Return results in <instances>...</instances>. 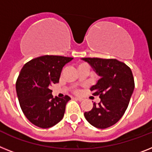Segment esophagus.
Wrapping results in <instances>:
<instances>
[{"mask_svg": "<svg viewBox=\"0 0 152 152\" xmlns=\"http://www.w3.org/2000/svg\"><path fill=\"white\" fill-rule=\"evenodd\" d=\"M74 99H75V100H79V101H82L83 100V98H81V97H74Z\"/></svg>", "mask_w": 152, "mask_h": 152, "instance_id": "esophagus-1", "label": "esophagus"}]
</instances>
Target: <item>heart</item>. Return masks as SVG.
<instances>
[{"mask_svg":"<svg viewBox=\"0 0 152 152\" xmlns=\"http://www.w3.org/2000/svg\"><path fill=\"white\" fill-rule=\"evenodd\" d=\"M83 64H85V63H80V65H79V66H81V65H83Z\"/></svg>","mask_w":152,"mask_h":152,"instance_id":"1","label":"heart"}]
</instances>
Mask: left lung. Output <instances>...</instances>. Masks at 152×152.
<instances>
[{"label":"left lung","mask_w":152,"mask_h":152,"mask_svg":"<svg viewBox=\"0 0 152 152\" xmlns=\"http://www.w3.org/2000/svg\"><path fill=\"white\" fill-rule=\"evenodd\" d=\"M88 62L100 79L90 90L100 95V102L91 110L84 113L85 118L94 127L104 129L115 124L125 113L134 89L131 69L117 59L82 58Z\"/></svg>","instance_id":"obj_1"}]
</instances>
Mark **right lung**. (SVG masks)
Returning a JSON list of instances; mask_svg holds the SVG:
<instances>
[{"label":"right lung","mask_w":152,"mask_h":152,"mask_svg":"<svg viewBox=\"0 0 152 152\" xmlns=\"http://www.w3.org/2000/svg\"><path fill=\"white\" fill-rule=\"evenodd\" d=\"M71 57L43 56L28 62L16 82V92L23 113L31 123L41 128L56 125L64 117L71 98L53 97L51 86L59 81L63 66Z\"/></svg>","instance_id":"right-lung-1"}]
</instances>
